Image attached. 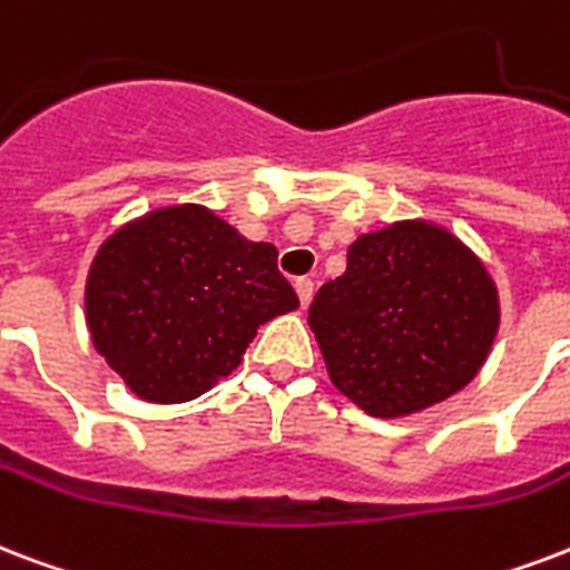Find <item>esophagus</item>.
Here are the masks:
<instances>
[{"label": "esophagus", "instance_id": "obj_1", "mask_svg": "<svg viewBox=\"0 0 570 570\" xmlns=\"http://www.w3.org/2000/svg\"><path fill=\"white\" fill-rule=\"evenodd\" d=\"M295 293H298L302 307H307L311 298H314V281H311V277H298V281H295Z\"/></svg>", "mask_w": 570, "mask_h": 570}]
</instances>
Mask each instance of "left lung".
<instances>
[{
  "label": "left lung",
  "instance_id": "left-lung-1",
  "mask_svg": "<svg viewBox=\"0 0 570 570\" xmlns=\"http://www.w3.org/2000/svg\"><path fill=\"white\" fill-rule=\"evenodd\" d=\"M307 323L334 389L373 419H403L475 380L497 341L499 289L454 233L397 220L355 238Z\"/></svg>",
  "mask_w": 570,
  "mask_h": 570
}]
</instances>
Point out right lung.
<instances>
[{"mask_svg":"<svg viewBox=\"0 0 570 570\" xmlns=\"http://www.w3.org/2000/svg\"><path fill=\"white\" fill-rule=\"evenodd\" d=\"M298 307L277 247L197 203L112 233L86 277V325L140 401L185 403L242 364L256 328Z\"/></svg>","mask_w":570,"mask_h":570,"instance_id":"right-lung-1","label":"right lung"}]
</instances>
